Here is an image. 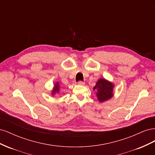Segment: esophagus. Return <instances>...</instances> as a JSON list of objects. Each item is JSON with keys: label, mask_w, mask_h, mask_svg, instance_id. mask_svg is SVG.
Returning <instances> with one entry per match:
<instances>
[{"label": "esophagus", "mask_w": 155, "mask_h": 155, "mask_svg": "<svg viewBox=\"0 0 155 155\" xmlns=\"http://www.w3.org/2000/svg\"><path fill=\"white\" fill-rule=\"evenodd\" d=\"M78 85H85V83L81 81H79L78 82Z\"/></svg>", "instance_id": "obj_1"}]
</instances>
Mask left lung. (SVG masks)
Listing matches in <instances>:
<instances>
[{
  "instance_id": "left-lung-1",
  "label": "left lung",
  "mask_w": 155,
  "mask_h": 155,
  "mask_svg": "<svg viewBox=\"0 0 155 155\" xmlns=\"http://www.w3.org/2000/svg\"><path fill=\"white\" fill-rule=\"evenodd\" d=\"M114 85L112 82L105 79L101 78L98 80L94 87V91L96 90L97 100L100 102H105L110 100L114 96L113 88Z\"/></svg>"
}]
</instances>
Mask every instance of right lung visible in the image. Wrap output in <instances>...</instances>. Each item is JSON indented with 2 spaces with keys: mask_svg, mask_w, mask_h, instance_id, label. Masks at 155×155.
<instances>
[{
  "mask_svg": "<svg viewBox=\"0 0 155 155\" xmlns=\"http://www.w3.org/2000/svg\"><path fill=\"white\" fill-rule=\"evenodd\" d=\"M59 90H60V86L58 82H57L56 83H55V85L54 86V88L52 89V91H51V95L54 96L56 94H59Z\"/></svg>",
  "mask_w": 155,
  "mask_h": 155,
  "instance_id": "obj_1",
  "label": "right lung"
}]
</instances>
